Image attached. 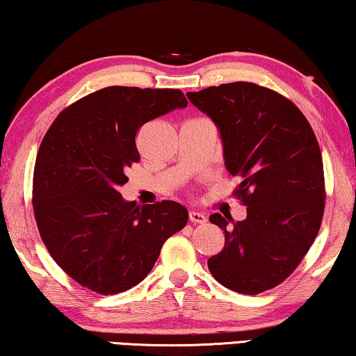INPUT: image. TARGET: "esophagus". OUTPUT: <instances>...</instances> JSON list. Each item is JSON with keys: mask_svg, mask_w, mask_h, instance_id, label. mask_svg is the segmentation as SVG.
Segmentation results:
<instances>
[{"mask_svg": "<svg viewBox=\"0 0 356 356\" xmlns=\"http://www.w3.org/2000/svg\"><path fill=\"white\" fill-rule=\"evenodd\" d=\"M189 221L194 224H204L207 221V218L199 211H189Z\"/></svg>", "mask_w": 356, "mask_h": 356, "instance_id": "obj_1", "label": "esophagus"}]
</instances>
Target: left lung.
<instances>
[{
	"label": "left lung",
	"instance_id": "1",
	"mask_svg": "<svg viewBox=\"0 0 356 356\" xmlns=\"http://www.w3.org/2000/svg\"><path fill=\"white\" fill-rule=\"evenodd\" d=\"M186 95L218 127L224 165L242 177L235 194L247 207L243 221L210 216L226 238L209 259L211 275L242 294L280 285L312 247L323 218V159L314 130L293 102L253 83Z\"/></svg>",
	"mask_w": 356,
	"mask_h": 356
}]
</instances>
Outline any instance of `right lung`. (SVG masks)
<instances>
[{
  "label": "right lung",
  "instance_id": "right-lung-1",
  "mask_svg": "<svg viewBox=\"0 0 356 356\" xmlns=\"http://www.w3.org/2000/svg\"><path fill=\"white\" fill-rule=\"evenodd\" d=\"M188 100L178 89L111 86L63 109L40 146L33 210L54 261L92 291L118 294L143 280L162 245L188 222L173 200L138 207L119 186L140 161L135 135Z\"/></svg>",
  "mask_w": 356,
  "mask_h": 356
}]
</instances>
